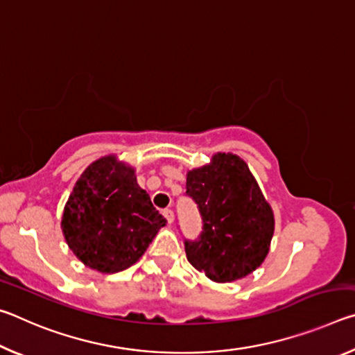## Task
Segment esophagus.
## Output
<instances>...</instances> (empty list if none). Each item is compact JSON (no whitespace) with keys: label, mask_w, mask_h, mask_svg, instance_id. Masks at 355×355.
I'll use <instances>...</instances> for the list:
<instances>
[{"label":"esophagus","mask_w":355,"mask_h":355,"mask_svg":"<svg viewBox=\"0 0 355 355\" xmlns=\"http://www.w3.org/2000/svg\"><path fill=\"white\" fill-rule=\"evenodd\" d=\"M163 214H164V218L167 219V222H169V224H172L173 219H175V214H173L172 209H164Z\"/></svg>","instance_id":"34e87169"}]
</instances>
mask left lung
<instances>
[{"instance_id":"1","label":"left lung","mask_w":355,"mask_h":355,"mask_svg":"<svg viewBox=\"0 0 355 355\" xmlns=\"http://www.w3.org/2000/svg\"><path fill=\"white\" fill-rule=\"evenodd\" d=\"M186 194L203 220L200 236L184 241L192 266L218 284L254 272L271 248L274 213L244 159L213 155L211 163L186 173Z\"/></svg>"}]
</instances>
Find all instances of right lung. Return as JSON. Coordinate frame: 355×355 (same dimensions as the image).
Instances as JSON below:
<instances>
[{
	"mask_svg": "<svg viewBox=\"0 0 355 355\" xmlns=\"http://www.w3.org/2000/svg\"><path fill=\"white\" fill-rule=\"evenodd\" d=\"M166 219L136 180L135 167L107 155L81 173L64 207L61 228L78 260L101 274L135 264Z\"/></svg>",
	"mask_w": 355,
	"mask_h": 355,
	"instance_id": "obj_1",
	"label": "right lung"
}]
</instances>
